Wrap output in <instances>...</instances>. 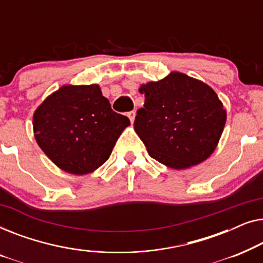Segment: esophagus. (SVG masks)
<instances>
[{
    "instance_id": "1",
    "label": "esophagus",
    "mask_w": 263,
    "mask_h": 263,
    "mask_svg": "<svg viewBox=\"0 0 263 263\" xmlns=\"http://www.w3.org/2000/svg\"><path fill=\"white\" fill-rule=\"evenodd\" d=\"M135 116H136L135 111H130V112H128V117H129V120H130L132 123H133V122H134Z\"/></svg>"
}]
</instances>
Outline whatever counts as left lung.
Here are the masks:
<instances>
[{"mask_svg": "<svg viewBox=\"0 0 263 263\" xmlns=\"http://www.w3.org/2000/svg\"><path fill=\"white\" fill-rule=\"evenodd\" d=\"M139 92L146 99L134 129L153 159L184 170L211 157L226 123L225 107L211 86L171 71L142 84Z\"/></svg>", "mask_w": 263, "mask_h": 263, "instance_id": "left-lung-1", "label": "left lung"}]
</instances>
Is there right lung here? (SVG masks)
Here are the masks:
<instances>
[{
    "mask_svg": "<svg viewBox=\"0 0 263 263\" xmlns=\"http://www.w3.org/2000/svg\"><path fill=\"white\" fill-rule=\"evenodd\" d=\"M128 125L129 118L112 111L99 85H64L33 114L38 146L57 167L78 176L102 166Z\"/></svg>",
    "mask_w": 263,
    "mask_h": 263,
    "instance_id": "add662e5",
    "label": "right lung"
}]
</instances>
